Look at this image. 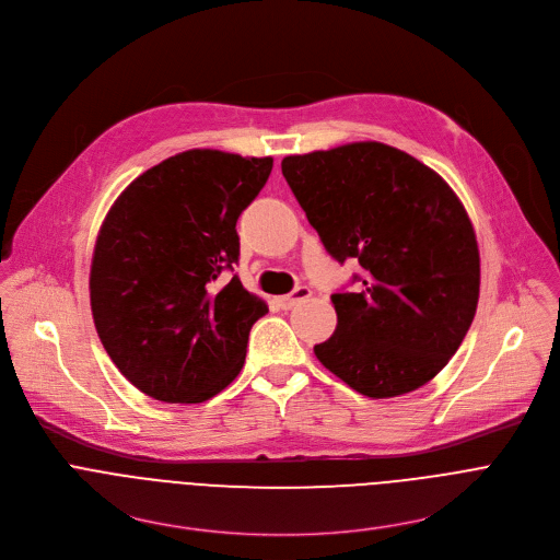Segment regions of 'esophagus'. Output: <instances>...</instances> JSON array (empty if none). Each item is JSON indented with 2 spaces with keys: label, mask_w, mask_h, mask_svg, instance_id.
Listing matches in <instances>:
<instances>
[{
  "label": "esophagus",
  "mask_w": 560,
  "mask_h": 560,
  "mask_svg": "<svg viewBox=\"0 0 560 560\" xmlns=\"http://www.w3.org/2000/svg\"><path fill=\"white\" fill-rule=\"evenodd\" d=\"M310 294H312V290H310V288L299 285V288H294L290 294L279 296V299H277V303H279V307H281V310H290V307H294L296 303H301V301L310 299Z\"/></svg>",
  "instance_id": "1"
}]
</instances>
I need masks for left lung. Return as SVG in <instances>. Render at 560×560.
<instances>
[{"mask_svg": "<svg viewBox=\"0 0 560 560\" xmlns=\"http://www.w3.org/2000/svg\"><path fill=\"white\" fill-rule=\"evenodd\" d=\"M283 177L326 250L365 270L337 292L335 335L316 359L370 398L432 381L463 343L478 303L481 259L454 190L412 154L357 141L290 154Z\"/></svg>", "mask_w": 560, "mask_h": 560, "instance_id": "obj_1", "label": "left lung"}]
</instances>
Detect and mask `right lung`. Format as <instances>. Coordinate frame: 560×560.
<instances>
[{
	"mask_svg": "<svg viewBox=\"0 0 560 560\" xmlns=\"http://www.w3.org/2000/svg\"><path fill=\"white\" fill-rule=\"evenodd\" d=\"M272 156L195 148L139 175L108 210L93 253L91 307L119 372L164 404H203L242 372L268 312L236 275V219Z\"/></svg>",
	"mask_w": 560,
	"mask_h": 560,
	"instance_id": "add662e5",
	"label": "right lung"
}]
</instances>
